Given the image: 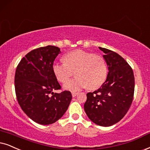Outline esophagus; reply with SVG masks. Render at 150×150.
Masks as SVG:
<instances>
[{"label": "esophagus", "instance_id": "obj_1", "mask_svg": "<svg viewBox=\"0 0 150 150\" xmlns=\"http://www.w3.org/2000/svg\"><path fill=\"white\" fill-rule=\"evenodd\" d=\"M77 94H78V93H77V92H74V91L72 92V96H73V97H75V96H76Z\"/></svg>", "mask_w": 150, "mask_h": 150}]
</instances>
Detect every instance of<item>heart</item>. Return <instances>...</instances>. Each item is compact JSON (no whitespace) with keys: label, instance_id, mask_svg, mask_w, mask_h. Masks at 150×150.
I'll list each match as a JSON object with an SVG mask.
<instances>
[{"label":"heart","instance_id":"b5f03b06","mask_svg":"<svg viewBox=\"0 0 150 150\" xmlns=\"http://www.w3.org/2000/svg\"><path fill=\"white\" fill-rule=\"evenodd\" d=\"M64 62H54L52 69L59 81L65 83L75 71V79L66 83L64 88L72 91L87 88L96 89L101 86L107 76V65L101 55L77 50L66 54Z\"/></svg>","mask_w":150,"mask_h":150}]
</instances>
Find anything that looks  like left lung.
<instances>
[{"label": "left lung", "instance_id": "left-lung-1", "mask_svg": "<svg viewBox=\"0 0 150 150\" xmlns=\"http://www.w3.org/2000/svg\"><path fill=\"white\" fill-rule=\"evenodd\" d=\"M108 66L105 82L100 88L86 94L84 111L92 122L109 127L119 122L127 113L133 101L134 75L131 66L112 50L100 48Z\"/></svg>", "mask_w": 150, "mask_h": 150}]
</instances>
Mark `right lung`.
<instances>
[{"label": "right lung", "instance_id": "right-lung-1", "mask_svg": "<svg viewBox=\"0 0 150 150\" xmlns=\"http://www.w3.org/2000/svg\"><path fill=\"white\" fill-rule=\"evenodd\" d=\"M60 52L53 45L35 49L21 60L14 77L17 100L24 113L35 122L50 125L61 118L69 108L71 93L61 89L52 66Z\"/></svg>", "mask_w": 150, "mask_h": 150}]
</instances>
